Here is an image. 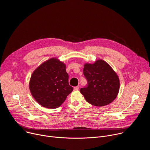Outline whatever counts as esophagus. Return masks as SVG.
<instances>
[{"mask_svg":"<svg viewBox=\"0 0 150 150\" xmlns=\"http://www.w3.org/2000/svg\"><path fill=\"white\" fill-rule=\"evenodd\" d=\"M79 88V86H76V87H75L74 89V90H76H76H78Z\"/></svg>","mask_w":150,"mask_h":150,"instance_id":"1","label":"esophagus"}]
</instances>
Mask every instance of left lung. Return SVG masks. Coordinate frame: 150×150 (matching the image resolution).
<instances>
[{"mask_svg": "<svg viewBox=\"0 0 150 150\" xmlns=\"http://www.w3.org/2000/svg\"><path fill=\"white\" fill-rule=\"evenodd\" d=\"M83 73L88 83L80 92L88 103L101 107L116 98L119 91V79L108 63L98 60L93 64L85 63Z\"/></svg>", "mask_w": 150, "mask_h": 150, "instance_id": "left-lung-1", "label": "left lung"}]
</instances>
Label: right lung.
Masks as SVG:
<instances>
[{
    "instance_id": "add662e5",
    "label": "right lung",
    "mask_w": 150,
    "mask_h": 150,
    "mask_svg": "<svg viewBox=\"0 0 150 150\" xmlns=\"http://www.w3.org/2000/svg\"><path fill=\"white\" fill-rule=\"evenodd\" d=\"M66 65L52 58L38 67L30 81V90L36 101L48 109H56L73 91L68 82Z\"/></svg>"
}]
</instances>
